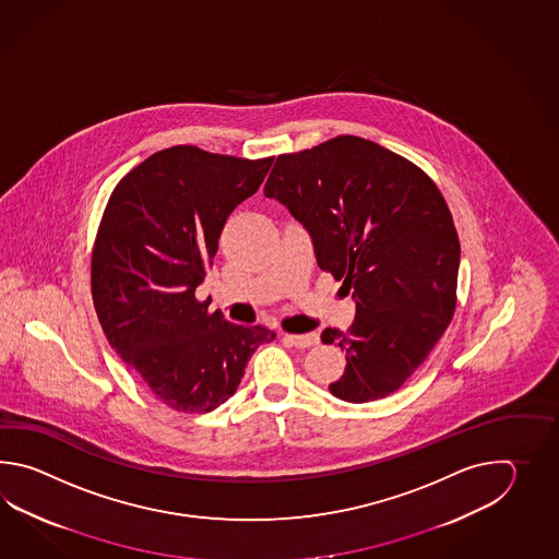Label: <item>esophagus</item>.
Segmentation results:
<instances>
[{
  "mask_svg": "<svg viewBox=\"0 0 559 559\" xmlns=\"http://www.w3.org/2000/svg\"><path fill=\"white\" fill-rule=\"evenodd\" d=\"M285 344L296 345V347H309V345L318 344L320 342V335L316 332L304 333V335H294V333H285Z\"/></svg>",
  "mask_w": 559,
  "mask_h": 559,
  "instance_id": "esophagus-1",
  "label": "esophagus"
}]
</instances>
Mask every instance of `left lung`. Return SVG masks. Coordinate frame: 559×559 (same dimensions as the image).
I'll return each instance as SVG.
<instances>
[{
  "label": "left lung",
  "mask_w": 559,
  "mask_h": 559,
  "mask_svg": "<svg viewBox=\"0 0 559 559\" xmlns=\"http://www.w3.org/2000/svg\"><path fill=\"white\" fill-rule=\"evenodd\" d=\"M263 193L306 227L318 265L356 304L347 332L321 333L347 361L330 392L366 404L400 390L455 309L460 239L436 183L402 155L340 135L280 155Z\"/></svg>",
  "instance_id": "8db88e82"
}]
</instances>
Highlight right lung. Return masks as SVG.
Returning a JSON list of instances; mask_svg holds the SVG:
<instances>
[{"label": "right lung", "instance_id": "1", "mask_svg": "<svg viewBox=\"0 0 559 559\" xmlns=\"http://www.w3.org/2000/svg\"><path fill=\"white\" fill-rule=\"evenodd\" d=\"M272 162L176 145L133 167L107 202L92 255L97 320L176 412L205 414L227 402L253 352L275 340L195 299L227 217L260 190Z\"/></svg>", "mask_w": 559, "mask_h": 559}]
</instances>
